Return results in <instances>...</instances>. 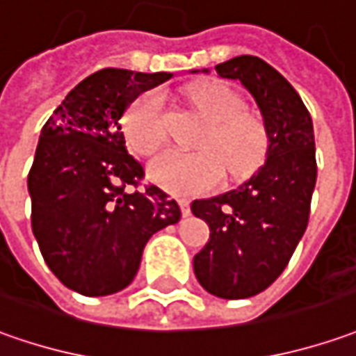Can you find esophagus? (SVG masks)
Instances as JSON below:
<instances>
[{
	"instance_id": "esophagus-1",
	"label": "esophagus",
	"mask_w": 356,
	"mask_h": 356,
	"mask_svg": "<svg viewBox=\"0 0 356 356\" xmlns=\"http://www.w3.org/2000/svg\"><path fill=\"white\" fill-rule=\"evenodd\" d=\"M179 207H181V213H183V215L187 216L191 213V204H189V201H185V199H181V201H179Z\"/></svg>"
}]
</instances>
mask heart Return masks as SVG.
Here are the masks:
<instances>
[{
	"label": "heart",
	"mask_w": 356,
	"mask_h": 356,
	"mask_svg": "<svg viewBox=\"0 0 356 356\" xmlns=\"http://www.w3.org/2000/svg\"><path fill=\"white\" fill-rule=\"evenodd\" d=\"M193 102L211 124L199 141V152L169 149L149 163V175L173 195L191 197L213 191L222 181L223 161L232 175L248 173L262 161L268 136L258 118L240 112L238 94L228 86L207 82L197 86ZM122 128L128 143L141 155H154L165 141L163 94L145 90L124 112ZM213 152H211L210 149Z\"/></svg>",
	"instance_id": "heart-1"
}]
</instances>
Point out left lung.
Listing matches in <instances>:
<instances>
[{"mask_svg":"<svg viewBox=\"0 0 356 356\" xmlns=\"http://www.w3.org/2000/svg\"><path fill=\"white\" fill-rule=\"evenodd\" d=\"M215 70L250 92L262 114L268 149L264 165L246 183L193 201V215L211 228L193 268L209 293L244 300L276 282L307 228L317 179L313 122L296 88L262 58L234 56Z\"/></svg>","mask_w":356,"mask_h":356,"instance_id":"obj_1","label":"left lung"}]
</instances>
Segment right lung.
<instances>
[{"label": "right lung", "instance_id": "add662e5", "mask_svg": "<svg viewBox=\"0 0 356 356\" xmlns=\"http://www.w3.org/2000/svg\"><path fill=\"white\" fill-rule=\"evenodd\" d=\"M169 79L102 68L74 86L41 129L27 179L33 234L51 272L82 296L128 288L147 240L181 218L159 187L129 191L143 167L128 154L120 124L136 96Z\"/></svg>", "mask_w": 356, "mask_h": 356}]
</instances>
